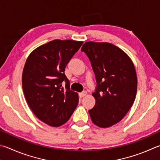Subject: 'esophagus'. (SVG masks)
Instances as JSON below:
<instances>
[{
  "label": "esophagus",
  "instance_id": "obj_1",
  "mask_svg": "<svg viewBox=\"0 0 160 160\" xmlns=\"http://www.w3.org/2000/svg\"><path fill=\"white\" fill-rule=\"evenodd\" d=\"M86 95H87V92H86V91H84V92H82L79 93V97H80V98H82V97H85Z\"/></svg>",
  "mask_w": 160,
  "mask_h": 160
}]
</instances>
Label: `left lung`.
Listing matches in <instances>:
<instances>
[{
	"label": "left lung",
	"instance_id": "1",
	"mask_svg": "<svg viewBox=\"0 0 160 160\" xmlns=\"http://www.w3.org/2000/svg\"><path fill=\"white\" fill-rule=\"evenodd\" d=\"M91 62L97 88L95 106L89 110L92 121L101 128L111 127L126 115L134 102L137 76L132 59L108 42H86L81 48Z\"/></svg>",
	"mask_w": 160,
	"mask_h": 160
}]
</instances>
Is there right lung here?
Wrapping results in <instances>:
<instances>
[{
  "instance_id": "1",
  "label": "right lung",
  "mask_w": 160,
  "mask_h": 160,
  "mask_svg": "<svg viewBox=\"0 0 160 160\" xmlns=\"http://www.w3.org/2000/svg\"><path fill=\"white\" fill-rule=\"evenodd\" d=\"M82 43L54 40L35 49L26 61L22 73L26 100L35 115L51 127L65 124L78 104V93L70 89L64 71Z\"/></svg>"
}]
</instances>
